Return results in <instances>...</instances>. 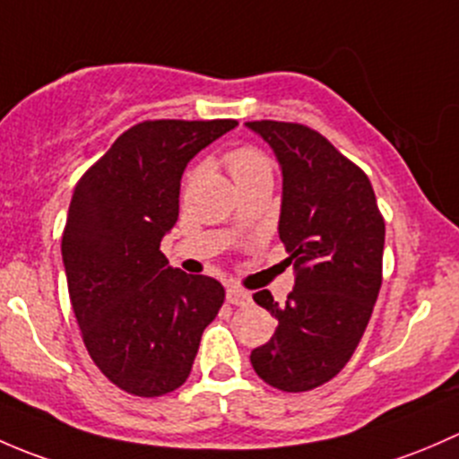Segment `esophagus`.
Here are the masks:
<instances>
[{
	"mask_svg": "<svg viewBox=\"0 0 459 459\" xmlns=\"http://www.w3.org/2000/svg\"><path fill=\"white\" fill-rule=\"evenodd\" d=\"M228 302H230V305H236V307H247L249 302H252V296H249L247 291L238 290V287H230V290H228Z\"/></svg>",
	"mask_w": 459,
	"mask_h": 459,
	"instance_id": "esophagus-1",
	"label": "esophagus"
}]
</instances>
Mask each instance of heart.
Segmentation results:
<instances>
[{
  "label": "heart",
  "instance_id": "1",
  "mask_svg": "<svg viewBox=\"0 0 459 459\" xmlns=\"http://www.w3.org/2000/svg\"><path fill=\"white\" fill-rule=\"evenodd\" d=\"M225 168L230 169L231 178L238 187L254 186L261 181H272L273 163L267 154L256 145H236L225 152Z\"/></svg>",
  "mask_w": 459,
  "mask_h": 459
}]
</instances>
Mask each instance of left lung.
Instances as JSON below:
<instances>
[{"label":"left lung","mask_w":459,"mask_h":459,"mask_svg":"<svg viewBox=\"0 0 459 459\" xmlns=\"http://www.w3.org/2000/svg\"><path fill=\"white\" fill-rule=\"evenodd\" d=\"M282 169L278 234L294 264L285 305L267 290L254 300L278 320L249 356L267 385L299 394L338 376L356 351L382 285L385 219L369 177L320 132L285 121H247Z\"/></svg>","instance_id":"8db88e82"}]
</instances>
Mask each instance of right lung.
Returning <instances> with one entry per match:
<instances>
[{"instance_id":"1","label":"right lung","mask_w":459,"mask_h":459,"mask_svg":"<svg viewBox=\"0 0 459 459\" xmlns=\"http://www.w3.org/2000/svg\"><path fill=\"white\" fill-rule=\"evenodd\" d=\"M234 119H157L132 126L79 178L61 236L65 278L83 344L103 376L139 398L190 376L225 290L172 269L160 240L178 219L190 159Z\"/></svg>"}]
</instances>
